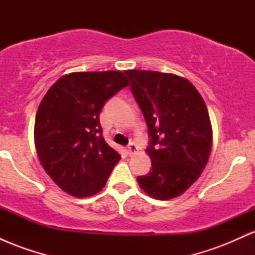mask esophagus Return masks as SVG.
I'll return each instance as SVG.
<instances>
[{"mask_svg":"<svg viewBox=\"0 0 255 255\" xmlns=\"http://www.w3.org/2000/svg\"><path fill=\"white\" fill-rule=\"evenodd\" d=\"M127 151H128V153H129V156H131V154L135 153V152L137 151V147H136L135 142H129V145L127 146Z\"/></svg>","mask_w":255,"mask_h":255,"instance_id":"1","label":"esophagus"}]
</instances>
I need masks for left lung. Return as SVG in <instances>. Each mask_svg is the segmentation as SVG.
I'll list each match as a JSON object with an SVG mask.
<instances>
[{
    "label": "left lung",
    "instance_id": "left-lung-1",
    "mask_svg": "<svg viewBox=\"0 0 255 255\" xmlns=\"http://www.w3.org/2000/svg\"><path fill=\"white\" fill-rule=\"evenodd\" d=\"M130 91L147 125L151 170L137 176L148 195L169 200L189 188L209 160L212 128L203 97L187 79L127 71Z\"/></svg>",
    "mask_w": 255,
    "mask_h": 255
}]
</instances>
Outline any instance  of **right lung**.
Wrapping results in <instances>:
<instances>
[{"instance_id": "obj_1", "label": "right lung", "mask_w": 255, "mask_h": 255, "mask_svg": "<svg viewBox=\"0 0 255 255\" xmlns=\"http://www.w3.org/2000/svg\"><path fill=\"white\" fill-rule=\"evenodd\" d=\"M126 86L125 73L118 71L72 73L40 102L34 122L38 157L46 174L73 197L101 191L121 158L102 135L99 114Z\"/></svg>"}]
</instances>
